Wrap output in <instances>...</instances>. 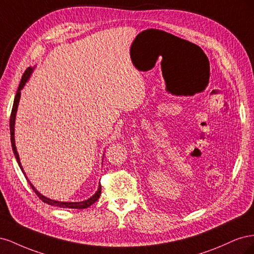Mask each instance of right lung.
I'll use <instances>...</instances> for the list:
<instances>
[{
  "mask_svg": "<svg viewBox=\"0 0 254 254\" xmlns=\"http://www.w3.org/2000/svg\"><path fill=\"white\" fill-rule=\"evenodd\" d=\"M34 68L33 67H27L26 71L24 72V74H23L22 76V79L20 81V84H19V88H18V91H17V94L16 96H14V101H13V105H12V110H11V114H10V121H9V127H10V141H11V146H12V150H13V153H14V157H16L17 159V162L21 168V171L23 172V174H24L25 178L27 180V182L30 184V187H32V189L34 190V191L36 193V195L39 197L41 200L45 203L48 204H51V205H54V206H59V207H67V209H87V207H89L91 204H93L97 199L99 198V196H101V191H102V186L99 184V187L96 190V193L92 196L91 198L87 199V200L84 201H80V202H66V201H56V200H52V199L50 198H47L45 196H43L42 194H40L39 191H38L32 183H30V181L27 179V177L24 173V171H23L22 168V165H21V162H20V158H19V153L17 151V148H16V144H14V122H16V114H17V109H18V105H19V101H20V96H21V90L23 89V87H24L25 82L28 80L30 74H32Z\"/></svg>",
  "mask_w": 254,
  "mask_h": 254,
  "instance_id": "1",
  "label": "right lung"
}]
</instances>
